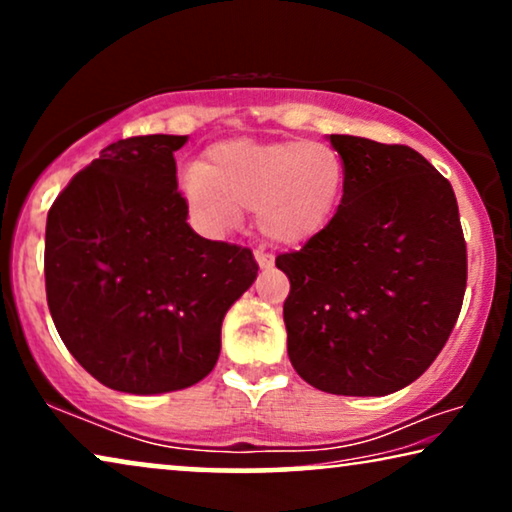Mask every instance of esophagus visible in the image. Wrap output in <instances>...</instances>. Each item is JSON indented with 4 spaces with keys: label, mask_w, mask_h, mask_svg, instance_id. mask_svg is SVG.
Instances as JSON below:
<instances>
[{
    "label": "esophagus",
    "mask_w": 512,
    "mask_h": 512,
    "mask_svg": "<svg viewBox=\"0 0 512 512\" xmlns=\"http://www.w3.org/2000/svg\"><path fill=\"white\" fill-rule=\"evenodd\" d=\"M254 256H256V263L261 265V268H270V265L275 263V258H272V254H268L265 249H256Z\"/></svg>",
    "instance_id": "esophagus-1"
}]
</instances>
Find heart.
<instances>
[{"label":"heart","mask_w":512,"mask_h":512,"mask_svg":"<svg viewBox=\"0 0 512 512\" xmlns=\"http://www.w3.org/2000/svg\"><path fill=\"white\" fill-rule=\"evenodd\" d=\"M342 184L340 153L324 142L230 139L179 174V191L205 233H226L242 212H256L258 230L277 244L319 235L333 219Z\"/></svg>","instance_id":"obj_1"}]
</instances>
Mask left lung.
<instances>
[{
	"label": "left lung",
	"instance_id": "obj_1",
	"mask_svg": "<svg viewBox=\"0 0 512 512\" xmlns=\"http://www.w3.org/2000/svg\"><path fill=\"white\" fill-rule=\"evenodd\" d=\"M345 165L338 212L277 256L291 291L286 349L307 384L387 396L436 361L461 312L466 240L454 191L422 153L331 135Z\"/></svg>",
	"mask_w": 512,
	"mask_h": 512
}]
</instances>
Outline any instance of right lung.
<instances>
[{"mask_svg": "<svg viewBox=\"0 0 512 512\" xmlns=\"http://www.w3.org/2000/svg\"><path fill=\"white\" fill-rule=\"evenodd\" d=\"M186 139H118L48 209L53 324L97 382L125 394L186 389L212 373L223 317L258 275L251 249L186 223L174 163Z\"/></svg>", "mask_w": 512, "mask_h": 512, "instance_id": "obj_1", "label": "right lung"}]
</instances>
